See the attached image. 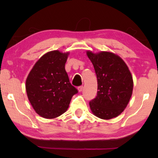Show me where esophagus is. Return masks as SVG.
<instances>
[{"label":"esophagus","mask_w":158,"mask_h":158,"mask_svg":"<svg viewBox=\"0 0 158 158\" xmlns=\"http://www.w3.org/2000/svg\"><path fill=\"white\" fill-rule=\"evenodd\" d=\"M78 90L79 92H81L83 90V85H80V86L78 87Z\"/></svg>","instance_id":"1"}]
</instances>
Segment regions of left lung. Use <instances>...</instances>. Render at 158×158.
Returning a JSON list of instances; mask_svg holds the SVG:
<instances>
[{
    "instance_id": "1",
    "label": "left lung",
    "mask_w": 158,
    "mask_h": 158,
    "mask_svg": "<svg viewBox=\"0 0 158 158\" xmlns=\"http://www.w3.org/2000/svg\"><path fill=\"white\" fill-rule=\"evenodd\" d=\"M87 56L98 79L97 96L89 102L90 109L102 119L119 116L132 93L133 80L129 69L122 58L113 53L87 52Z\"/></svg>"
}]
</instances>
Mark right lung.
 I'll return each mask as SVG.
<instances>
[{"label": "right lung", "instance_id": "obj_1", "mask_svg": "<svg viewBox=\"0 0 158 158\" xmlns=\"http://www.w3.org/2000/svg\"><path fill=\"white\" fill-rule=\"evenodd\" d=\"M69 53L52 51L40 58L26 81L28 100L35 111L45 118H54L67 111L78 93L70 84L65 65Z\"/></svg>", "mask_w": 158, "mask_h": 158}]
</instances>
